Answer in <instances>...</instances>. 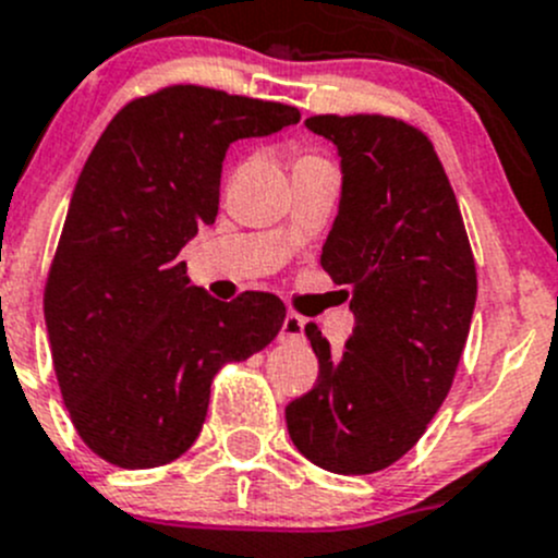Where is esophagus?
Returning a JSON list of instances; mask_svg holds the SVG:
<instances>
[{
    "mask_svg": "<svg viewBox=\"0 0 558 558\" xmlns=\"http://www.w3.org/2000/svg\"><path fill=\"white\" fill-rule=\"evenodd\" d=\"M305 338V318L300 313H286L283 327H280V340H300Z\"/></svg>",
    "mask_w": 558,
    "mask_h": 558,
    "instance_id": "34e87169",
    "label": "esophagus"
}]
</instances>
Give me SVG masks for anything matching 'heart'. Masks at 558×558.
Returning a JSON list of instances; mask_svg holds the SVG:
<instances>
[{"instance_id":"1","label":"heart","mask_w":558,"mask_h":558,"mask_svg":"<svg viewBox=\"0 0 558 558\" xmlns=\"http://www.w3.org/2000/svg\"><path fill=\"white\" fill-rule=\"evenodd\" d=\"M307 158H311V155H305V158H300V160H307Z\"/></svg>"}]
</instances>
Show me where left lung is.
<instances>
[{
	"label": "left lung",
	"instance_id": "obj_1",
	"mask_svg": "<svg viewBox=\"0 0 558 558\" xmlns=\"http://www.w3.org/2000/svg\"><path fill=\"white\" fill-rule=\"evenodd\" d=\"M313 133L338 147L343 193L322 267L349 286L354 332L332 354L316 324L311 392L286 405L296 450L335 474H373L420 441L456 378L477 267L434 142L384 113H318Z\"/></svg>",
	"mask_w": 558,
	"mask_h": 558
}]
</instances>
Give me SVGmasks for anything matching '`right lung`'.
<instances>
[{
  "label": "right lung",
  "instance_id": "add662e5",
  "mask_svg": "<svg viewBox=\"0 0 558 558\" xmlns=\"http://www.w3.org/2000/svg\"><path fill=\"white\" fill-rule=\"evenodd\" d=\"M300 108L196 84L130 100L78 177L43 311L59 392L95 456L122 469L177 461L198 439L226 362L272 343L286 305L267 291L218 302L180 251L215 223L226 149L278 133Z\"/></svg>",
  "mask_w": 558,
  "mask_h": 558
}]
</instances>
